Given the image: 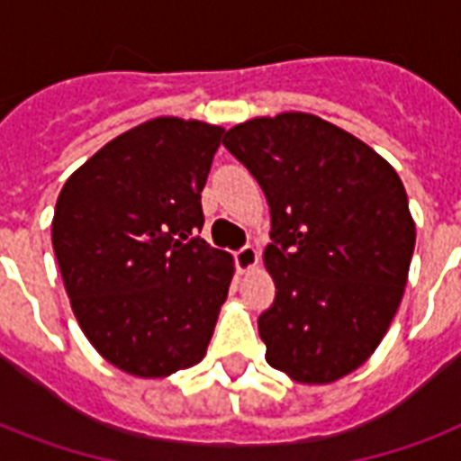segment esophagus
<instances>
[{"label":"esophagus","instance_id":"esophagus-1","mask_svg":"<svg viewBox=\"0 0 461 461\" xmlns=\"http://www.w3.org/2000/svg\"><path fill=\"white\" fill-rule=\"evenodd\" d=\"M234 266H237L239 273H249V270L258 266V251L253 246L239 249V251H234Z\"/></svg>","mask_w":461,"mask_h":461}]
</instances>
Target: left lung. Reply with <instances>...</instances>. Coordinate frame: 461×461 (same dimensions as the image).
<instances>
[{"mask_svg": "<svg viewBox=\"0 0 461 461\" xmlns=\"http://www.w3.org/2000/svg\"><path fill=\"white\" fill-rule=\"evenodd\" d=\"M222 143L270 205L267 364L296 383H335L371 357L400 308L416 244L404 184L364 140L303 112L244 122Z\"/></svg>", "mask_w": 461, "mask_h": 461, "instance_id": "obj_1", "label": "left lung"}]
</instances>
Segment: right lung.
<instances>
[{
	"label": "right lung",
	"instance_id": "1",
	"mask_svg": "<svg viewBox=\"0 0 461 461\" xmlns=\"http://www.w3.org/2000/svg\"><path fill=\"white\" fill-rule=\"evenodd\" d=\"M222 126L158 117L122 133L67 179L52 246L90 344L139 378L205 357L234 260L195 237Z\"/></svg>",
	"mask_w": 461,
	"mask_h": 461
}]
</instances>
